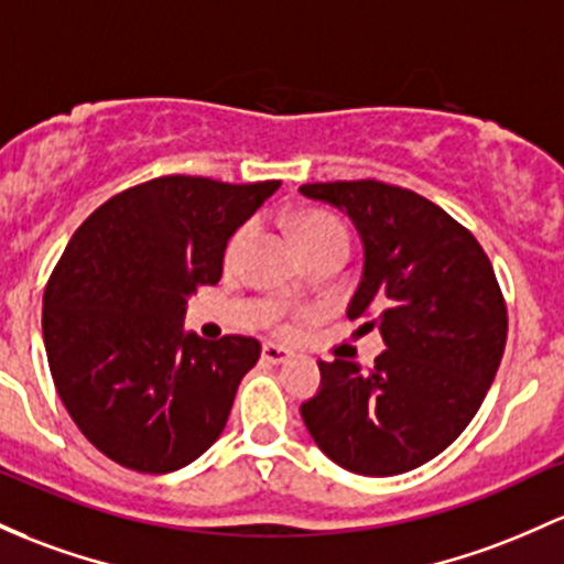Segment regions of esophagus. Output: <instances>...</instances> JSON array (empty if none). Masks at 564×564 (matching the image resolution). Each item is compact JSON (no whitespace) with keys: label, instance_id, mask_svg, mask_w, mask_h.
I'll use <instances>...</instances> for the list:
<instances>
[{"label":"esophagus","instance_id":"obj_1","mask_svg":"<svg viewBox=\"0 0 564 564\" xmlns=\"http://www.w3.org/2000/svg\"><path fill=\"white\" fill-rule=\"evenodd\" d=\"M262 358L268 364H283V361H289V358H292V350H286V348H281V345H272V343H268L262 348Z\"/></svg>","mask_w":564,"mask_h":564}]
</instances>
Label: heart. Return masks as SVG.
<instances>
[{
    "mask_svg": "<svg viewBox=\"0 0 564 564\" xmlns=\"http://www.w3.org/2000/svg\"><path fill=\"white\" fill-rule=\"evenodd\" d=\"M257 230H259L257 219H249L232 232V238L227 240V249H225L227 264L240 262V257H243L246 249H249L251 240L257 238ZM294 230H296V240H300L302 251L305 253L329 249V246H348V230H345V225L337 219V216L326 212H302L296 216Z\"/></svg>",
    "mask_w": 564,
    "mask_h": 564,
    "instance_id": "1",
    "label": "heart"
}]
</instances>
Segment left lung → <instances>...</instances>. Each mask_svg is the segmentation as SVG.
<instances>
[{"instance_id": "8db88e82", "label": "left lung", "mask_w": 564, "mask_h": 564, "mask_svg": "<svg viewBox=\"0 0 564 564\" xmlns=\"http://www.w3.org/2000/svg\"><path fill=\"white\" fill-rule=\"evenodd\" d=\"M343 208L364 240L348 318H369L382 350L372 369L321 361L302 420L324 455L364 476L423 466L471 423L498 372L509 315L479 240L444 208L395 184H302Z\"/></svg>"}]
</instances>
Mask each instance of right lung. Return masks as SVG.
<instances>
[{
    "mask_svg": "<svg viewBox=\"0 0 564 564\" xmlns=\"http://www.w3.org/2000/svg\"><path fill=\"white\" fill-rule=\"evenodd\" d=\"M281 182L158 176L72 235L42 300L47 364L85 438L120 466L169 474L225 431L262 345L182 332L187 296L221 278L230 235Z\"/></svg>",
    "mask_w": 564,
    "mask_h": 564,
    "instance_id": "add662e5",
    "label": "right lung"
}]
</instances>
